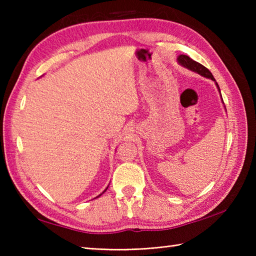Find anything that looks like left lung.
<instances>
[{"label": "left lung", "instance_id": "left-lung-1", "mask_svg": "<svg viewBox=\"0 0 256 256\" xmlns=\"http://www.w3.org/2000/svg\"><path fill=\"white\" fill-rule=\"evenodd\" d=\"M177 59H178V62L180 64H182L184 67H186V68H188L190 70H192V72H198L199 74L204 76V77H206V78H210L212 80H214V76H212V74L209 72L208 68H206L201 64L194 62V59H192L190 57H188L186 55H180ZM216 86H218V88H219L218 84H216ZM219 91H220V89H219Z\"/></svg>", "mask_w": 256, "mask_h": 256}]
</instances>
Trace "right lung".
<instances>
[{"instance_id": "obj_1", "label": "right lung", "mask_w": 256, "mask_h": 256, "mask_svg": "<svg viewBox=\"0 0 256 256\" xmlns=\"http://www.w3.org/2000/svg\"><path fill=\"white\" fill-rule=\"evenodd\" d=\"M104 192H106V190H104Z\"/></svg>"}]
</instances>
